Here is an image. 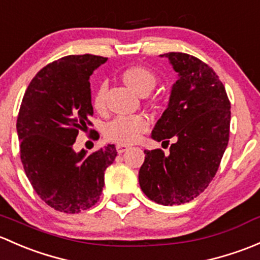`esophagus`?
I'll list each match as a JSON object with an SVG mask.
<instances>
[{"mask_svg": "<svg viewBox=\"0 0 260 260\" xmlns=\"http://www.w3.org/2000/svg\"><path fill=\"white\" fill-rule=\"evenodd\" d=\"M129 148H130V146L126 145V144H117V145H116V150H117V152H119V154H122V152L126 151V150Z\"/></svg>", "mask_w": 260, "mask_h": 260, "instance_id": "esophagus-1", "label": "esophagus"}]
</instances>
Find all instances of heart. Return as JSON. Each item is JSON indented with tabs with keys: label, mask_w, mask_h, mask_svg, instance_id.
Listing matches in <instances>:
<instances>
[{
	"label": "heart",
	"mask_w": 260,
	"mask_h": 260,
	"mask_svg": "<svg viewBox=\"0 0 260 260\" xmlns=\"http://www.w3.org/2000/svg\"><path fill=\"white\" fill-rule=\"evenodd\" d=\"M122 81L138 92L139 95H148L156 85V75L145 66H131L122 72ZM105 85L101 84L92 96V105L96 110H103L105 106ZM149 127V120L141 115L117 116L105 126V136L109 140L120 144H131L138 140Z\"/></svg>",
	"instance_id": "b5f03b06"
}]
</instances>
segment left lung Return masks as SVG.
<instances>
[{"label":"left lung","mask_w":260,"mask_h":260,"mask_svg":"<svg viewBox=\"0 0 260 260\" xmlns=\"http://www.w3.org/2000/svg\"><path fill=\"white\" fill-rule=\"evenodd\" d=\"M167 57L178 74L170 91L167 110L157 120L151 138H173L170 154L160 149L145 150L139 171L144 194L162 205L191 202L208 188L228 146L230 103L223 82L213 69L183 52Z\"/></svg>","instance_id":"obj_1"}]
</instances>
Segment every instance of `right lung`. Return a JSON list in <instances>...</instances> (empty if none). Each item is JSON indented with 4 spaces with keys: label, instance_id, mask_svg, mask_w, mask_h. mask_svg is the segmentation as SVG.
Instances as JSON below:
<instances>
[{
    "label": "right lung",
    "instance_id": "obj_1",
    "mask_svg": "<svg viewBox=\"0 0 260 260\" xmlns=\"http://www.w3.org/2000/svg\"><path fill=\"white\" fill-rule=\"evenodd\" d=\"M106 61L65 56L37 72L22 99L16 124L21 161L35 191L55 210L75 214L95 205L116 157L115 145L92 154L74 150L93 115L90 76Z\"/></svg>",
    "mask_w": 260,
    "mask_h": 260
}]
</instances>
